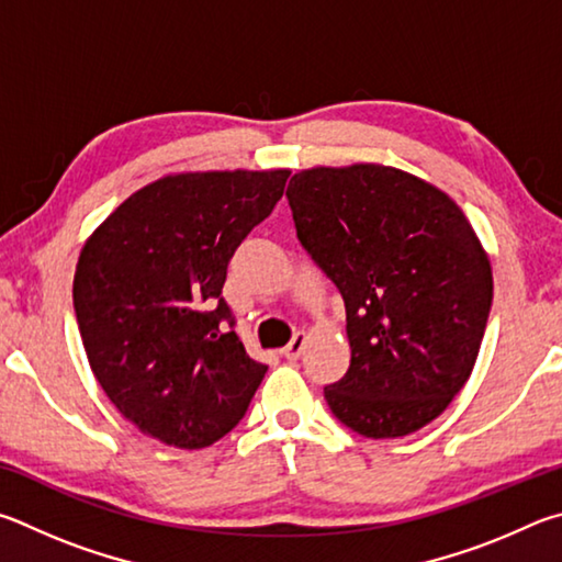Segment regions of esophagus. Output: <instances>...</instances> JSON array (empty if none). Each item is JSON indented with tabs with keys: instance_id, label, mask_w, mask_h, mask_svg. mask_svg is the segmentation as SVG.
<instances>
[{
	"instance_id": "34e87169",
	"label": "esophagus",
	"mask_w": 562,
	"mask_h": 562,
	"mask_svg": "<svg viewBox=\"0 0 562 562\" xmlns=\"http://www.w3.org/2000/svg\"><path fill=\"white\" fill-rule=\"evenodd\" d=\"M306 340H308V333H296V336H293V340L289 342L286 348H283L281 352H283V358H289V360H299L301 358V352H303V348H306Z\"/></svg>"
}]
</instances>
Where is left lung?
<instances>
[{"mask_svg":"<svg viewBox=\"0 0 562 562\" xmlns=\"http://www.w3.org/2000/svg\"><path fill=\"white\" fill-rule=\"evenodd\" d=\"M286 196L346 301L350 368L326 387L333 415L368 439L429 425L471 378L494 299L474 226L437 184L380 162L299 170Z\"/></svg>","mask_w":562,"mask_h":562,"instance_id":"1","label":"left lung"}]
</instances>
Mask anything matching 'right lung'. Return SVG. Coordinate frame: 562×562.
<instances>
[{
    "label": "right lung",
    "instance_id": "obj_1",
    "mask_svg": "<svg viewBox=\"0 0 562 562\" xmlns=\"http://www.w3.org/2000/svg\"><path fill=\"white\" fill-rule=\"evenodd\" d=\"M291 170L167 172L81 246L78 330L98 385L145 437L202 449L244 417L266 366L224 333L226 266Z\"/></svg>",
    "mask_w": 562,
    "mask_h": 562
}]
</instances>
